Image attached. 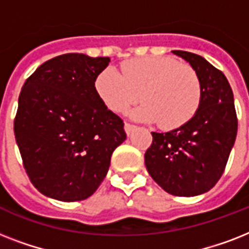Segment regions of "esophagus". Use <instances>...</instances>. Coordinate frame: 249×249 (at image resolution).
Returning a JSON list of instances; mask_svg holds the SVG:
<instances>
[{"label":"esophagus","instance_id":"1","mask_svg":"<svg viewBox=\"0 0 249 249\" xmlns=\"http://www.w3.org/2000/svg\"><path fill=\"white\" fill-rule=\"evenodd\" d=\"M124 128H125V132H126V134H130V133L133 132V129L136 128V125L130 124V123H125Z\"/></svg>","mask_w":249,"mask_h":249}]
</instances>
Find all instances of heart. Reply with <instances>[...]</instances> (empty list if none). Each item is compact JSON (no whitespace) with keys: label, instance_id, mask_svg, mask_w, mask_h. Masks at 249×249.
Masks as SVG:
<instances>
[{"label":"heart","instance_id":"1","mask_svg":"<svg viewBox=\"0 0 249 249\" xmlns=\"http://www.w3.org/2000/svg\"><path fill=\"white\" fill-rule=\"evenodd\" d=\"M95 89L106 106L125 113L137 102V119L158 121L161 128L181 126L195 115L201 101V83L191 66L173 58H134L121 64V73L108 67L98 75Z\"/></svg>","mask_w":249,"mask_h":249}]
</instances>
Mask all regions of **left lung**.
<instances>
[{"label": "left lung", "mask_w": 249, "mask_h": 249, "mask_svg": "<svg viewBox=\"0 0 249 249\" xmlns=\"http://www.w3.org/2000/svg\"><path fill=\"white\" fill-rule=\"evenodd\" d=\"M196 71L201 83L199 108L186 124L152 132L144 164L152 179L176 196H195L216 185L228 164L238 132L234 95L228 79L203 56L173 50Z\"/></svg>", "instance_id": "obj_1"}]
</instances>
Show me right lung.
I'll return each instance as SVG.
<instances>
[{
    "label": "right lung",
    "instance_id": "obj_1",
    "mask_svg": "<svg viewBox=\"0 0 249 249\" xmlns=\"http://www.w3.org/2000/svg\"><path fill=\"white\" fill-rule=\"evenodd\" d=\"M108 56L70 53L45 62L19 94L14 133L29 181L60 201L84 200L126 138L124 123L95 89Z\"/></svg>",
    "mask_w": 249,
    "mask_h": 249
}]
</instances>
